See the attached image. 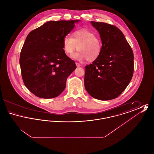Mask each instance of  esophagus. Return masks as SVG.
Returning a JSON list of instances; mask_svg holds the SVG:
<instances>
[{"label":"esophagus","mask_w":154,"mask_h":154,"mask_svg":"<svg viewBox=\"0 0 154 154\" xmlns=\"http://www.w3.org/2000/svg\"><path fill=\"white\" fill-rule=\"evenodd\" d=\"M75 65H76L77 67H80L81 66L80 64V63H77V62H76V63H75Z\"/></svg>","instance_id":"1"}]
</instances>
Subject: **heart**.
<instances>
[{
	"instance_id": "1",
	"label": "heart",
	"mask_w": 154,
	"mask_h": 154,
	"mask_svg": "<svg viewBox=\"0 0 154 154\" xmlns=\"http://www.w3.org/2000/svg\"><path fill=\"white\" fill-rule=\"evenodd\" d=\"M102 48L100 37L87 28L75 30L72 37L66 36L63 40V49L67 55L79 50L72 55V58L77 60L87 59L88 62H93L100 57Z\"/></svg>"
}]
</instances>
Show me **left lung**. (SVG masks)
Masks as SVG:
<instances>
[{"label": "left lung", "instance_id": "left-lung-1", "mask_svg": "<svg viewBox=\"0 0 154 154\" xmlns=\"http://www.w3.org/2000/svg\"><path fill=\"white\" fill-rule=\"evenodd\" d=\"M91 23L99 32L103 48L100 57L85 66V88L95 99L111 100L120 95L132 80L133 53L117 27L104 22Z\"/></svg>", "mask_w": 154, "mask_h": 154}]
</instances>
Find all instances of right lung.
<instances>
[{"label":"right lung","instance_id":"1","mask_svg":"<svg viewBox=\"0 0 154 154\" xmlns=\"http://www.w3.org/2000/svg\"><path fill=\"white\" fill-rule=\"evenodd\" d=\"M79 20L48 21L31 31L20 54L22 80L30 91L40 98L59 95L76 65L63 49V40Z\"/></svg>","mask_w":154,"mask_h":154}]
</instances>
